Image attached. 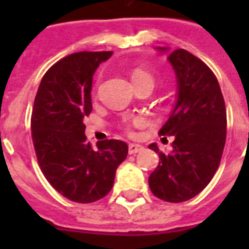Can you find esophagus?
Wrapping results in <instances>:
<instances>
[{
	"mask_svg": "<svg viewBox=\"0 0 249 249\" xmlns=\"http://www.w3.org/2000/svg\"><path fill=\"white\" fill-rule=\"evenodd\" d=\"M143 150V147L141 146V144H137V143H130L129 144V154L133 155V154H137V152H141Z\"/></svg>",
	"mask_w": 249,
	"mask_h": 249,
	"instance_id": "34e87169",
	"label": "esophagus"
}]
</instances>
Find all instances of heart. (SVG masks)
<instances>
[{"mask_svg":"<svg viewBox=\"0 0 249 249\" xmlns=\"http://www.w3.org/2000/svg\"><path fill=\"white\" fill-rule=\"evenodd\" d=\"M132 83L134 88H140V86L150 85L154 86L155 84V77L151 72L147 70H142V68H137L132 72Z\"/></svg>","mask_w":249,"mask_h":249,"instance_id":"obj_1","label":"heart"}]
</instances>
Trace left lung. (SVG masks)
I'll return each mask as SVG.
<instances>
[{
  "instance_id": "8db88e82",
  "label": "left lung",
  "mask_w": 249,
  "mask_h": 249,
  "mask_svg": "<svg viewBox=\"0 0 249 249\" xmlns=\"http://www.w3.org/2000/svg\"><path fill=\"white\" fill-rule=\"evenodd\" d=\"M168 62L177 80L176 103L160 136H173V150L165 155L156 143L159 165L148 177L152 194L161 200L181 203L205 189L220 165L226 141V108L216 76L205 63L183 49L169 52Z\"/></svg>"
}]
</instances>
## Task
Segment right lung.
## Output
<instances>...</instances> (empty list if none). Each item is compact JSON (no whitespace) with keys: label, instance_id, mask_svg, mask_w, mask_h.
I'll use <instances>...</instances> for the list:
<instances>
[{"label":"right lung","instance_id":"add662e5","mask_svg":"<svg viewBox=\"0 0 249 249\" xmlns=\"http://www.w3.org/2000/svg\"><path fill=\"white\" fill-rule=\"evenodd\" d=\"M112 52H81L66 56L41 80L33 105L32 141L42 173L64 197L93 203L111 191L128 144L86 141L84 117L91 109L93 75Z\"/></svg>","mask_w":249,"mask_h":249}]
</instances>
